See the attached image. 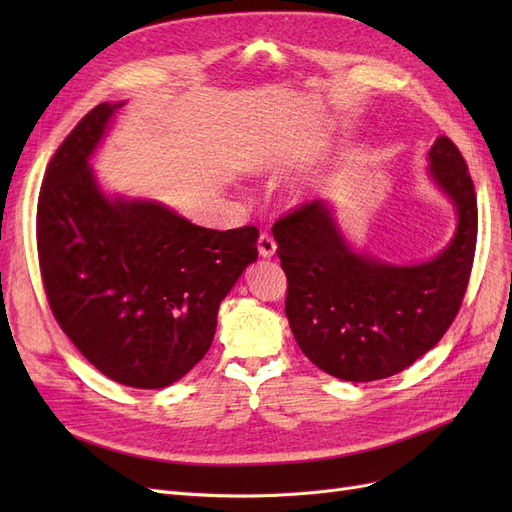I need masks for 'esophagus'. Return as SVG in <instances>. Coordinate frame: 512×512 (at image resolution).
Masks as SVG:
<instances>
[{"label":"esophagus","mask_w":512,"mask_h":512,"mask_svg":"<svg viewBox=\"0 0 512 512\" xmlns=\"http://www.w3.org/2000/svg\"><path fill=\"white\" fill-rule=\"evenodd\" d=\"M277 252V243L271 235H267V232H262V235L258 237V254L262 258H273Z\"/></svg>","instance_id":"34e87169"}]
</instances>
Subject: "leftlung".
Wrapping results in <instances>:
<instances>
[{
	"label": "left lung",
	"mask_w": 512,
	"mask_h": 512,
	"mask_svg": "<svg viewBox=\"0 0 512 512\" xmlns=\"http://www.w3.org/2000/svg\"><path fill=\"white\" fill-rule=\"evenodd\" d=\"M427 160L431 181L457 213L451 243L431 260L391 265L359 252L327 200L273 224L292 335L309 361L339 380L399 374L440 342L459 312L476 250L474 183L451 138L438 136Z\"/></svg>",
	"instance_id": "1"
}]
</instances>
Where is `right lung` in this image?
Returning <instances> with one entry per match:
<instances>
[{
    "mask_svg": "<svg viewBox=\"0 0 512 512\" xmlns=\"http://www.w3.org/2000/svg\"><path fill=\"white\" fill-rule=\"evenodd\" d=\"M121 106L89 111L46 168L40 273L61 331L91 365L164 389L211 348L220 303L258 258V230H211L156 200L108 196L89 160Z\"/></svg>",
    "mask_w": 512,
    "mask_h": 512,
    "instance_id": "add662e5",
    "label": "right lung"
}]
</instances>
